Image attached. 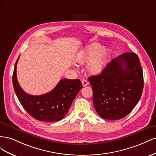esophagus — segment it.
<instances>
[{
  "instance_id": "obj_1",
  "label": "esophagus",
  "mask_w": 156,
  "mask_h": 156,
  "mask_svg": "<svg viewBox=\"0 0 156 156\" xmlns=\"http://www.w3.org/2000/svg\"><path fill=\"white\" fill-rule=\"evenodd\" d=\"M82 85H83V87L87 86L88 85V82H87V81L86 80H85V79H83L82 80Z\"/></svg>"
}]
</instances>
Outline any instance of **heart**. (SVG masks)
<instances>
[{
	"label": "heart",
	"instance_id": "heart-1",
	"mask_svg": "<svg viewBox=\"0 0 156 156\" xmlns=\"http://www.w3.org/2000/svg\"><path fill=\"white\" fill-rule=\"evenodd\" d=\"M109 52L107 49L102 48L101 44L94 43L83 50L78 57V62L87 65V71L91 74H98L107 64Z\"/></svg>",
	"mask_w": 156,
	"mask_h": 156
}]
</instances>
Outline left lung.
I'll list each match as a JSON object with an SVG mask.
<instances>
[{
    "label": "left lung",
    "mask_w": 156,
    "mask_h": 156,
    "mask_svg": "<svg viewBox=\"0 0 156 156\" xmlns=\"http://www.w3.org/2000/svg\"><path fill=\"white\" fill-rule=\"evenodd\" d=\"M93 103L102 118L126 117L140 100L144 87L143 73L135 53H124L111 61L100 74L89 77Z\"/></svg>",
    "instance_id": "1"
}]
</instances>
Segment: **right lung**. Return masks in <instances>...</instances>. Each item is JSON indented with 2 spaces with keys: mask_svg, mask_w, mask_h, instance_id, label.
Returning a JSON list of instances; mask_svg holds the SVG:
<instances>
[{
  "mask_svg": "<svg viewBox=\"0 0 156 156\" xmlns=\"http://www.w3.org/2000/svg\"><path fill=\"white\" fill-rule=\"evenodd\" d=\"M16 62L13 86L21 105L31 116L40 121L57 122L67 114L74 98L82 88L80 80L62 79L53 90L42 95H29L20 87L17 79Z\"/></svg>",
  "mask_w": 156,
  "mask_h": 156,
  "instance_id": "add662e5",
  "label": "right lung"
}]
</instances>
